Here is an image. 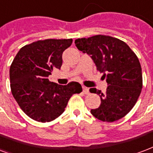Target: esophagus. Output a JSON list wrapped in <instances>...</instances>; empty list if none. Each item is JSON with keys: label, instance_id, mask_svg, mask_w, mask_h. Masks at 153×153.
Masks as SVG:
<instances>
[{"label": "esophagus", "instance_id": "1", "mask_svg": "<svg viewBox=\"0 0 153 153\" xmlns=\"http://www.w3.org/2000/svg\"><path fill=\"white\" fill-rule=\"evenodd\" d=\"M83 93L85 94H89V89H88V88H86V87L83 86Z\"/></svg>", "mask_w": 153, "mask_h": 153}]
</instances>
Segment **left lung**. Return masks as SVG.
Listing matches in <instances>:
<instances>
[{
  "label": "left lung",
  "instance_id": "obj_1",
  "mask_svg": "<svg viewBox=\"0 0 153 153\" xmlns=\"http://www.w3.org/2000/svg\"><path fill=\"white\" fill-rule=\"evenodd\" d=\"M78 50L89 54L97 70L103 73L108 87L105 93L92 88L101 105L91 110L101 121L114 122L127 115L134 107L143 88L140 63L137 56L123 41L109 35H94L75 40Z\"/></svg>",
  "mask_w": 153,
  "mask_h": 153
}]
</instances>
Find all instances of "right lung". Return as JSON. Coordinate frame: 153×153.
<instances>
[{"mask_svg": "<svg viewBox=\"0 0 153 153\" xmlns=\"http://www.w3.org/2000/svg\"><path fill=\"white\" fill-rule=\"evenodd\" d=\"M72 39L38 40L21 48L10 69L13 97L26 115L35 121H53L61 115L73 94L82 92L78 82L60 85L49 81L54 68H61L62 54Z\"/></svg>", "mask_w": 153, "mask_h": 153, "instance_id": "1", "label": "right lung"}]
</instances>
